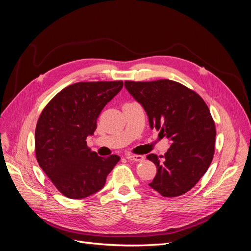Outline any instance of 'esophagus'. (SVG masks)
Here are the masks:
<instances>
[{
    "instance_id": "obj_1",
    "label": "esophagus",
    "mask_w": 251,
    "mask_h": 251,
    "mask_svg": "<svg viewBox=\"0 0 251 251\" xmlns=\"http://www.w3.org/2000/svg\"><path fill=\"white\" fill-rule=\"evenodd\" d=\"M126 158L127 160L135 161V162H141L144 160V156L142 155H126Z\"/></svg>"
}]
</instances>
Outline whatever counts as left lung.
<instances>
[{
    "instance_id": "obj_1",
    "label": "left lung",
    "mask_w": 251,
    "mask_h": 251,
    "mask_svg": "<svg viewBox=\"0 0 251 251\" xmlns=\"http://www.w3.org/2000/svg\"><path fill=\"white\" fill-rule=\"evenodd\" d=\"M125 86L146 110L151 128L172 140L162 161L155 154L147 156L157 166L149 185L169 198L187 193L215 154L216 126L207 104L195 91L170 79L126 80Z\"/></svg>"
}]
</instances>
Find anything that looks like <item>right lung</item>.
I'll return each instance as SVG.
<instances>
[{
  "mask_svg": "<svg viewBox=\"0 0 251 251\" xmlns=\"http://www.w3.org/2000/svg\"><path fill=\"white\" fill-rule=\"evenodd\" d=\"M124 81L76 82L63 89L42 111L35 127V156L41 169L67 198L82 199L100 191L117 155L100 157L87 146L101 110Z\"/></svg>",
  "mask_w": 251,
  "mask_h": 251,
  "instance_id": "1",
  "label": "right lung"
}]
</instances>
